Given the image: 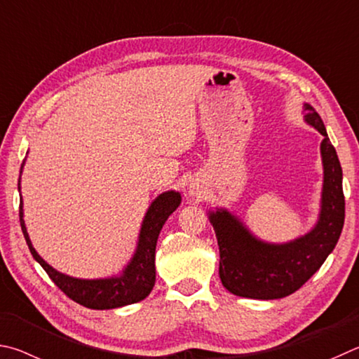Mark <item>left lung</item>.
I'll return each mask as SVG.
<instances>
[{
  "label": "left lung",
  "mask_w": 359,
  "mask_h": 359,
  "mask_svg": "<svg viewBox=\"0 0 359 359\" xmlns=\"http://www.w3.org/2000/svg\"><path fill=\"white\" fill-rule=\"evenodd\" d=\"M304 121L323 135L320 143L323 186L313 227L294 240L269 243L254 235L227 208L208 211L221 254L219 278L236 297L279 299L294 293L318 271L341 236L345 219L341 162L316 109L304 104Z\"/></svg>",
  "instance_id": "left-lung-1"
}]
</instances>
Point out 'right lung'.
<instances>
[{
  "mask_svg": "<svg viewBox=\"0 0 359 359\" xmlns=\"http://www.w3.org/2000/svg\"><path fill=\"white\" fill-rule=\"evenodd\" d=\"M25 161L20 167L18 178V192H20V180ZM181 205V194L176 191H167L157 196L148 206L142 221L140 233H138L137 248L123 271L110 278L100 279H79L56 271L53 266L42 259L33 248L29 240L27 225L23 219V200H20V225L25 240L34 260L46 269L55 285L65 292L75 303L88 307V309H116L128 304L138 303L148 297L156 282V244L163 224L168 216Z\"/></svg>",
  "mask_w": 359,
  "mask_h": 359,
  "instance_id": "obj_1",
  "label": "right lung"
}]
</instances>
